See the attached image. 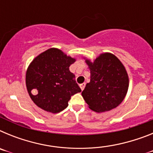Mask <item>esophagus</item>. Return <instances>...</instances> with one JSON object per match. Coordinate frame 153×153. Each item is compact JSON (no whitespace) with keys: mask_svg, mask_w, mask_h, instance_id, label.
I'll use <instances>...</instances> for the list:
<instances>
[{"mask_svg":"<svg viewBox=\"0 0 153 153\" xmlns=\"http://www.w3.org/2000/svg\"><path fill=\"white\" fill-rule=\"evenodd\" d=\"M85 86H86V83H81L80 85H79V86H80V89L82 90H84L85 88Z\"/></svg>","mask_w":153,"mask_h":153,"instance_id":"obj_1","label":"esophagus"}]
</instances>
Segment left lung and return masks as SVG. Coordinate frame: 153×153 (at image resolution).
<instances>
[{"mask_svg": "<svg viewBox=\"0 0 153 153\" xmlns=\"http://www.w3.org/2000/svg\"><path fill=\"white\" fill-rule=\"evenodd\" d=\"M90 70V82L82 92L89 108L97 113L117 107L129 88V76L125 67L110 53H101L94 61L86 59Z\"/></svg>", "mask_w": 153, "mask_h": 153, "instance_id": "obj_1", "label": "left lung"}]
</instances>
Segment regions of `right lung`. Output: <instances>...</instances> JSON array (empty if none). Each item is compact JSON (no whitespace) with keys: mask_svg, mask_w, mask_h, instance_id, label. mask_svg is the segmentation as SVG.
Instances as JSON below:
<instances>
[{"mask_svg":"<svg viewBox=\"0 0 153 153\" xmlns=\"http://www.w3.org/2000/svg\"><path fill=\"white\" fill-rule=\"evenodd\" d=\"M76 59L57 48H51L36 56L26 73L30 97L38 107L57 113L68 106V101L81 89L76 83L70 66Z\"/></svg>","mask_w":153,"mask_h":153,"instance_id":"right-lung-1","label":"right lung"}]
</instances>
